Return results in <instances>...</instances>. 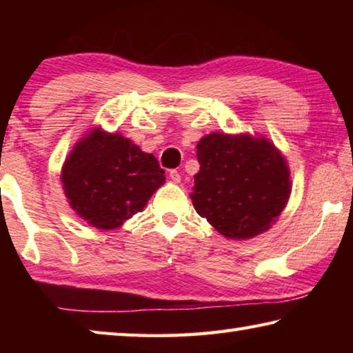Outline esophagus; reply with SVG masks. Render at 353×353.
Wrapping results in <instances>:
<instances>
[{
	"label": "esophagus",
	"instance_id": "esophagus-1",
	"mask_svg": "<svg viewBox=\"0 0 353 353\" xmlns=\"http://www.w3.org/2000/svg\"><path fill=\"white\" fill-rule=\"evenodd\" d=\"M170 179H171L172 182L179 183V182H181V172H179L177 170H171L170 171Z\"/></svg>",
	"mask_w": 353,
	"mask_h": 353
}]
</instances>
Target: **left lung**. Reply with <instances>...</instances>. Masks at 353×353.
<instances>
[{"label":"left lung","mask_w":353,"mask_h":353,"mask_svg":"<svg viewBox=\"0 0 353 353\" xmlns=\"http://www.w3.org/2000/svg\"><path fill=\"white\" fill-rule=\"evenodd\" d=\"M194 210L221 235L254 238L270 229L291 194L283 155L263 137L213 132L196 146Z\"/></svg>","instance_id":"left-lung-1"}]
</instances>
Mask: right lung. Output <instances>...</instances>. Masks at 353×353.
I'll return each instance as SVG.
<instances>
[{"label":"right lung","mask_w":353,"mask_h":353,"mask_svg":"<svg viewBox=\"0 0 353 353\" xmlns=\"http://www.w3.org/2000/svg\"><path fill=\"white\" fill-rule=\"evenodd\" d=\"M65 196L87 224L112 230L143 210L165 183V171L121 134L93 129L62 166Z\"/></svg>","instance_id":"add662e5"}]
</instances>
